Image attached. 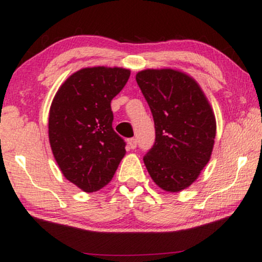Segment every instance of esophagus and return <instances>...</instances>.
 Here are the masks:
<instances>
[{
	"label": "esophagus",
	"mask_w": 262,
	"mask_h": 262,
	"mask_svg": "<svg viewBox=\"0 0 262 262\" xmlns=\"http://www.w3.org/2000/svg\"><path fill=\"white\" fill-rule=\"evenodd\" d=\"M137 144H138V141H137V139H135V138H130V139H128V146L130 149L137 148Z\"/></svg>",
	"instance_id": "esophagus-1"
}]
</instances>
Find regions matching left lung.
I'll return each mask as SVG.
<instances>
[{"label":"left lung","mask_w":262,"mask_h":262,"mask_svg":"<svg viewBox=\"0 0 262 262\" xmlns=\"http://www.w3.org/2000/svg\"><path fill=\"white\" fill-rule=\"evenodd\" d=\"M135 79L155 124V143L144 155V164L159 187L182 191L209 161L217 129L214 113L188 75L172 69H148Z\"/></svg>","instance_id":"8db88e82"}]
</instances>
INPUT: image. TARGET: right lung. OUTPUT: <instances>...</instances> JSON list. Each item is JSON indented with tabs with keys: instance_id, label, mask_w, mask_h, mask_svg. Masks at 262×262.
<instances>
[{
	"instance_id": "right-lung-1",
	"label": "right lung",
	"mask_w": 262,
	"mask_h": 262,
	"mask_svg": "<svg viewBox=\"0 0 262 262\" xmlns=\"http://www.w3.org/2000/svg\"><path fill=\"white\" fill-rule=\"evenodd\" d=\"M130 71L86 68L71 75L54 97L49 141L62 175L85 192L112 180L125 155V141L112 127L111 101L122 91Z\"/></svg>"
}]
</instances>
